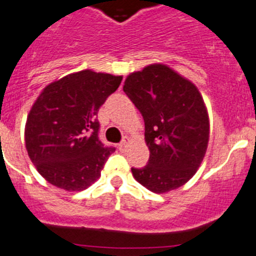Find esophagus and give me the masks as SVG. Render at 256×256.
<instances>
[{
	"mask_svg": "<svg viewBox=\"0 0 256 256\" xmlns=\"http://www.w3.org/2000/svg\"><path fill=\"white\" fill-rule=\"evenodd\" d=\"M128 144H130V138L125 136V138L122 139V142H120V145H118V146H120L121 150H126V148L128 146Z\"/></svg>",
	"mask_w": 256,
	"mask_h": 256,
	"instance_id": "34e87169",
	"label": "esophagus"
}]
</instances>
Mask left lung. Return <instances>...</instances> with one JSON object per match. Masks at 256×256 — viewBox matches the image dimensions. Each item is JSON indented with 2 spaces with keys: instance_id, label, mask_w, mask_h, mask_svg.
<instances>
[{
  "instance_id": "1",
  "label": "left lung",
  "mask_w": 256,
  "mask_h": 256,
  "mask_svg": "<svg viewBox=\"0 0 256 256\" xmlns=\"http://www.w3.org/2000/svg\"><path fill=\"white\" fill-rule=\"evenodd\" d=\"M124 92L145 122L149 162L131 168L134 178L155 193L187 183L200 166L210 138L208 114L197 87L164 64L131 73Z\"/></svg>"
}]
</instances>
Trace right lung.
Segmentation results:
<instances>
[{
  "instance_id": "1",
  "label": "right lung",
  "mask_w": 256,
  "mask_h": 256,
  "mask_svg": "<svg viewBox=\"0 0 256 256\" xmlns=\"http://www.w3.org/2000/svg\"><path fill=\"white\" fill-rule=\"evenodd\" d=\"M122 77L80 70L50 83L30 110L25 144L38 172L58 188L82 190L101 176L114 146L98 138V110Z\"/></svg>"
}]
</instances>
